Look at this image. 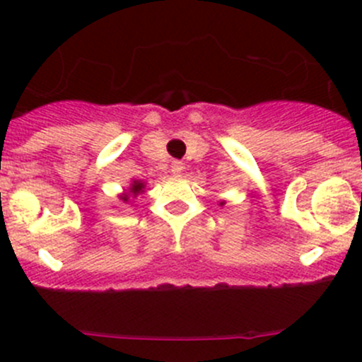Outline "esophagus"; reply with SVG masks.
Instances as JSON below:
<instances>
[{"instance_id": "1", "label": "esophagus", "mask_w": 362, "mask_h": 362, "mask_svg": "<svg viewBox=\"0 0 362 362\" xmlns=\"http://www.w3.org/2000/svg\"><path fill=\"white\" fill-rule=\"evenodd\" d=\"M182 171H184V163H182V160H173V163H171V173L180 177Z\"/></svg>"}]
</instances>
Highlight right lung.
I'll use <instances>...</instances> for the list:
<instances>
[{
  "mask_svg": "<svg viewBox=\"0 0 362 362\" xmlns=\"http://www.w3.org/2000/svg\"><path fill=\"white\" fill-rule=\"evenodd\" d=\"M144 189H145V184H144V182L134 180L133 184H131L129 192H131V194H133V196H138V194H140L141 191H144ZM122 199H124V202H127V199H129V198H127V196H122Z\"/></svg>",
  "mask_w": 362,
  "mask_h": 362,
  "instance_id": "add662e5",
  "label": "right lung"
}]
</instances>
